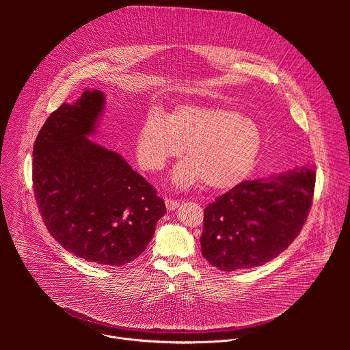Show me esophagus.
<instances>
[{
	"instance_id": "1",
	"label": "esophagus",
	"mask_w": 350,
	"mask_h": 350,
	"mask_svg": "<svg viewBox=\"0 0 350 350\" xmlns=\"http://www.w3.org/2000/svg\"><path fill=\"white\" fill-rule=\"evenodd\" d=\"M178 206H179V200H171V198H167V200H165V207H167L168 211L175 210Z\"/></svg>"
}]
</instances>
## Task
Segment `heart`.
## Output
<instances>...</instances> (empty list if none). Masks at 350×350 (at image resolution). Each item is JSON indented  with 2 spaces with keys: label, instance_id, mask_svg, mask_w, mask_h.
I'll return each instance as SVG.
<instances>
[{
  "label": "heart",
  "instance_id": "obj_1",
  "mask_svg": "<svg viewBox=\"0 0 350 350\" xmlns=\"http://www.w3.org/2000/svg\"><path fill=\"white\" fill-rule=\"evenodd\" d=\"M262 147L258 125L239 111L213 105H180L165 118L150 113L136 136V159L144 170L157 171L185 153L171 179L178 187L196 182L229 190L253 170Z\"/></svg>",
  "mask_w": 350,
  "mask_h": 350
}]
</instances>
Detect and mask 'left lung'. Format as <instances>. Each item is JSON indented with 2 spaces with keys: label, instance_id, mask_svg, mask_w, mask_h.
Returning <instances> with one entry per match:
<instances>
[{
  "label": "left lung",
  "instance_id": "left-lung-1",
  "mask_svg": "<svg viewBox=\"0 0 350 350\" xmlns=\"http://www.w3.org/2000/svg\"><path fill=\"white\" fill-rule=\"evenodd\" d=\"M315 167L245 180L206 206L200 247L222 271L262 265L298 237L311 208Z\"/></svg>",
  "mask_w": 350,
  "mask_h": 350
}]
</instances>
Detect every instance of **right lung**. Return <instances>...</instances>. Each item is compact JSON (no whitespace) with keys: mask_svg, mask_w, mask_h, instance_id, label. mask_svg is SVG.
Segmentation results:
<instances>
[{"mask_svg":"<svg viewBox=\"0 0 350 350\" xmlns=\"http://www.w3.org/2000/svg\"><path fill=\"white\" fill-rule=\"evenodd\" d=\"M105 96L86 90L51 113L33 146L32 180L51 236L102 265L133 261L148 245L165 204L114 150L92 142Z\"/></svg>","mask_w":350,"mask_h":350,"instance_id":"right-lung-1","label":"right lung"}]
</instances>
